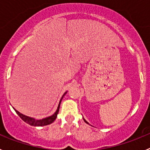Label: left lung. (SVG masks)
<instances>
[{
	"instance_id": "1",
	"label": "left lung",
	"mask_w": 150,
	"mask_h": 150,
	"mask_svg": "<svg viewBox=\"0 0 150 150\" xmlns=\"http://www.w3.org/2000/svg\"><path fill=\"white\" fill-rule=\"evenodd\" d=\"M83 120H84V122H86V123H87V124H89V123H88V122H87V121H86V120H85L84 118H83Z\"/></svg>"
}]
</instances>
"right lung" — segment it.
Returning a JSON list of instances; mask_svg holds the SVG:
<instances>
[{"label": "right lung", "instance_id": "obj_1", "mask_svg": "<svg viewBox=\"0 0 150 150\" xmlns=\"http://www.w3.org/2000/svg\"><path fill=\"white\" fill-rule=\"evenodd\" d=\"M67 91L64 92V94L63 95V96L62 97V98H61L60 101H59V106H58V108H57L56 111L55 112L54 114H52V116H48V117H46V118H43L42 120H36L34 118L32 117H30V116H27L25 115H23L22 113L18 112V110H16V109H13L15 110V111L16 112L17 114L19 116V117L23 120L24 122H25L26 123L29 124L30 125H32V126H44V125H50L51 123L53 122L55 120H56V117H57V115L59 113V107H60V104H61V101H62V98H63V97L64 96V95L67 94Z\"/></svg>", "mask_w": 150, "mask_h": 150}]
</instances>
